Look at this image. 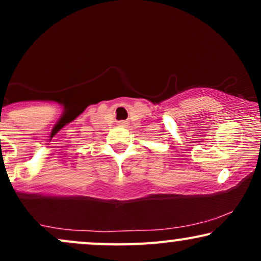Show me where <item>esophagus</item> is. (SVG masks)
<instances>
[{"label": "esophagus", "mask_w": 261, "mask_h": 261, "mask_svg": "<svg viewBox=\"0 0 261 261\" xmlns=\"http://www.w3.org/2000/svg\"><path fill=\"white\" fill-rule=\"evenodd\" d=\"M125 124H126V122H125V121H120V122H119V125H120V126H125Z\"/></svg>", "instance_id": "1"}]
</instances>
